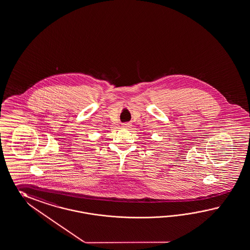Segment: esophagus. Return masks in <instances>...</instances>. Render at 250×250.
<instances>
[{"mask_svg":"<svg viewBox=\"0 0 250 250\" xmlns=\"http://www.w3.org/2000/svg\"><path fill=\"white\" fill-rule=\"evenodd\" d=\"M131 126V125L129 124V123H125V124H123L122 127L123 128H128Z\"/></svg>","mask_w":250,"mask_h":250,"instance_id":"34e87169","label":"esophagus"}]
</instances>
